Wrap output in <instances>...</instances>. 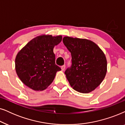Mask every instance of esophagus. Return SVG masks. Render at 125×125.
<instances>
[{"instance_id":"obj_1","label":"esophagus","mask_w":125,"mask_h":125,"mask_svg":"<svg viewBox=\"0 0 125 125\" xmlns=\"http://www.w3.org/2000/svg\"><path fill=\"white\" fill-rule=\"evenodd\" d=\"M65 67H66V66H65V65H63V66H62V67H61V69H62V71H64V69H65Z\"/></svg>"}]
</instances>
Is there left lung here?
<instances>
[{
	"label": "left lung",
	"instance_id": "left-lung-1",
	"mask_svg": "<svg viewBox=\"0 0 125 125\" xmlns=\"http://www.w3.org/2000/svg\"><path fill=\"white\" fill-rule=\"evenodd\" d=\"M64 46L71 55V65L66 70V78L73 89L88 93L101 83L107 72L104 53L93 42L65 36Z\"/></svg>",
	"mask_w": 125,
	"mask_h": 125
}]
</instances>
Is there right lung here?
I'll list each match as a JSON object with an SVG mask.
<instances>
[{"mask_svg": "<svg viewBox=\"0 0 125 125\" xmlns=\"http://www.w3.org/2000/svg\"><path fill=\"white\" fill-rule=\"evenodd\" d=\"M62 36L42 35L30 41L18 52L15 70L20 79L34 90H43L54 81L61 69L55 64L54 46L61 42Z\"/></svg>", "mask_w": 125, "mask_h": 125, "instance_id": "add662e5", "label": "right lung"}]
</instances>
